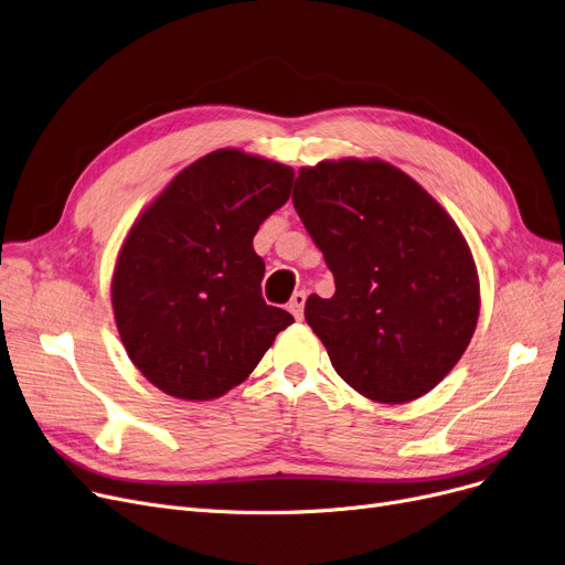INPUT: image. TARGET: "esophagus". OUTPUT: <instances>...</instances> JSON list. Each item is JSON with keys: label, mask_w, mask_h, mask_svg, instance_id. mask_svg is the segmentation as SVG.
I'll return each instance as SVG.
<instances>
[{"label": "esophagus", "mask_w": 565, "mask_h": 565, "mask_svg": "<svg viewBox=\"0 0 565 565\" xmlns=\"http://www.w3.org/2000/svg\"><path fill=\"white\" fill-rule=\"evenodd\" d=\"M305 300H307V292L305 290H298V292H292V298H290V302H288V311L298 318H302V313H305Z\"/></svg>", "instance_id": "34e87169"}]
</instances>
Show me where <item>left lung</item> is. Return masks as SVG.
<instances>
[{
	"label": "left lung",
	"instance_id": "8db88e82",
	"mask_svg": "<svg viewBox=\"0 0 565 565\" xmlns=\"http://www.w3.org/2000/svg\"><path fill=\"white\" fill-rule=\"evenodd\" d=\"M292 205L334 275V296L305 305L334 372L379 404L427 395L480 313L478 267L455 218L402 168L358 157L300 168Z\"/></svg>",
	"mask_w": 565,
	"mask_h": 565
}]
</instances>
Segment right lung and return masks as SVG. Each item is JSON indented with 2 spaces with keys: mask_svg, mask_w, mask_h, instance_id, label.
Wrapping results in <instances>:
<instances>
[{
  "mask_svg": "<svg viewBox=\"0 0 565 565\" xmlns=\"http://www.w3.org/2000/svg\"><path fill=\"white\" fill-rule=\"evenodd\" d=\"M292 178L290 166L224 147L182 168L129 228L110 281L115 326L166 395H226L292 323L260 298L265 263L254 252Z\"/></svg>",
  "mask_w": 565,
  "mask_h": 565,
  "instance_id": "add662e5",
  "label": "right lung"
}]
</instances>
